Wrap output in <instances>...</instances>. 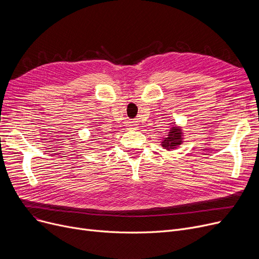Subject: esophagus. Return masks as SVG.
Returning <instances> with one entry per match:
<instances>
[{"mask_svg":"<svg viewBox=\"0 0 259 259\" xmlns=\"http://www.w3.org/2000/svg\"><path fill=\"white\" fill-rule=\"evenodd\" d=\"M130 126H131V129H134L135 126H137V125H130Z\"/></svg>","mask_w":259,"mask_h":259,"instance_id":"34e87169","label":"esophagus"}]
</instances>
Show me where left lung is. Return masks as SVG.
Wrapping results in <instances>:
<instances>
[{
    "instance_id": "left-lung-1",
    "label": "left lung",
    "mask_w": 259,
    "mask_h": 259,
    "mask_svg": "<svg viewBox=\"0 0 259 259\" xmlns=\"http://www.w3.org/2000/svg\"><path fill=\"white\" fill-rule=\"evenodd\" d=\"M184 135L185 133L183 131V128L179 125H176L175 122H171L170 130L166 137L162 138L160 146L167 151H170L172 149H176L179 146L183 145L185 140Z\"/></svg>"
}]
</instances>
